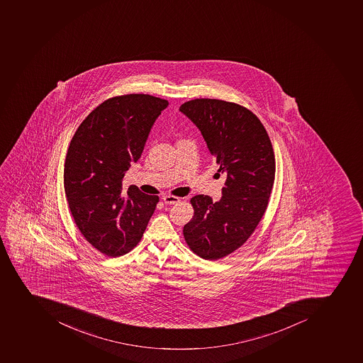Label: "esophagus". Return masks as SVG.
I'll list each match as a JSON object with an SVG mask.
<instances>
[{
    "label": "esophagus",
    "mask_w": 363,
    "mask_h": 363,
    "mask_svg": "<svg viewBox=\"0 0 363 363\" xmlns=\"http://www.w3.org/2000/svg\"><path fill=\"white\" fill-rule=\"evenodd\" d=\"M164 201H165V204L173 205L177 204V203H180V198L175 197V196H165V197H162Z\"/></svg>",
    "instance_id": "obj_1"
}]
</instances>
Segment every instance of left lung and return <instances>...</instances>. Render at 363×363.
Listing matches in <instances>:
<instances>
[{
    "label": "left lung",
    "instance_id": "left-lung-1",
    "mask_svg": "<svg viewBox=\"0 0 363 363\" xmlns=\"http://www.w3.org/2000/svg\"><path fill=\"white\" fill-rule=\"evenodd\" d=\"M180 111L195 123L225 177L222 197L191 198L194 216L183 236L195 255L218 260L249 240L266 212L275 180V156L264 125L242 105L196 99Z\"/></svg>",
    "mask_w": 363,
    "mask_h": 363
}]
</instances>
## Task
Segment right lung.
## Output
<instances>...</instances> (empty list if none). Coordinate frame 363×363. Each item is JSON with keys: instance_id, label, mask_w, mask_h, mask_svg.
<instances>
[{"instance_id": "1", "label": "right lung", "mask_w": 363, "mask_h": 363, "mask_svg": "<svg viewBox=\"0 0 363 363\" xmlns=\"http://www.w3.org/2000/svg\"><path fill=\"white\" fill-rule=\"evenodd\" d=\"M166 99L147 94L112 97L99 104L78 127L64 166V189L82 236L103 255L116 258L141 240L158 204V196L121 180L138 162L151 127Z\"/></svg>"}]
</instances>
